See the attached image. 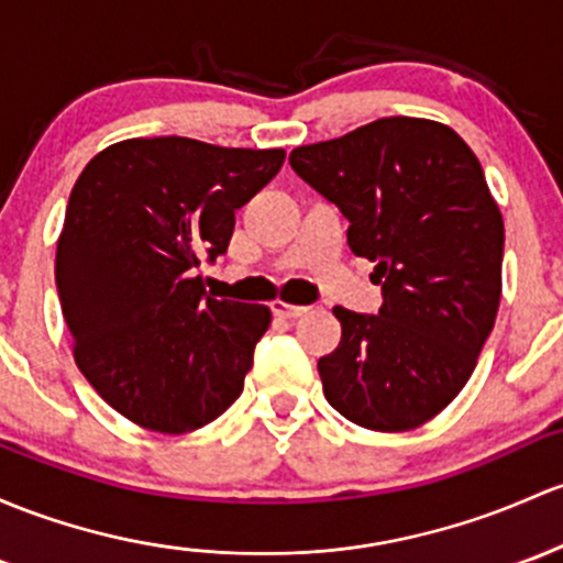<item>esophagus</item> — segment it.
I'll return each instance as SVG.
<instances>
[{
  "label": "esophagus",
  "mask_w": 563,
  "mask_h": 563,
  "mask_svg": "<svg viewBox=\"0 0 563 563\" xmlns=\"http://www.w3.org/2000/svg\"><path fill=\"white\" fill-rule=\"evenodd\" d=\"M271 308H274L276 317H282V319H298L308 311L306 306H292V303H284V300H274V306Z\"/></svg>",
  "instance_id": "1"
}]
</instances>
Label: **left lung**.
<instances>
[{
  "label": "left lung",
  "mask_w": 563,
  "mask_h": 563,
  "mask_svg": "<svg viewBox=\"0 0 563 563\" xmlns=\"http://www.w3.org/2000/svg\"><path fill=\"white\" fill-rule=\"evenodd\" d=\"M289 166L343 211L384 292L378 313L332 308L324 397L365 429L421 427L464 389L497 319L505 222L481 161L449 125L380 118L295 147Z\"/></svg>",
  "instance_id": "8db88e82"
}]
</instances>
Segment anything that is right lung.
Returning a JSON list of instances; mask_svg holds the SVG:
<instances>
[{"mask_svg":"<svg viewBox=\"0 0 563 563\" xmlns=\"http://www.w3.org/2000/svg\"><path fill=\"white\" fill-rule=\"evenodd\" d=\"M282 163L284 150L155 136L101 150L77 177L58 300L77 367L134 424L192 432L239 400L271 308L211 298L196 268L228 250L235 209Z\"/></svg>","mask_w":563,"mask_h":563,"instance_id":"add662e5","label":"right lung"}]
</instances>
